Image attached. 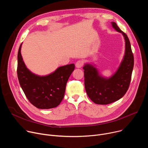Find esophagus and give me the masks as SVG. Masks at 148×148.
<instances>
[{"instance_id":"34e87169","label":"esophagus","mask_w":148,"mask_h":148,"mask_svg":"<svg viewBox=\"0 0 148 148\" xmlns=\"http://www.w3.org/2000/svg\"><path fill=\"white\" fill-rule=\"evenodd\" d=\"M83 64H84V62L82 60H78L75 63V67L77 68H81L83 66Z\"/></svg>"}]
</instances>
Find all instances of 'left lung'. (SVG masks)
<instances>
[{
	"label": "left lung",
	"instance_id": "1",
	"mask_svg": "<svg viewBox=\"0 0 148 148\" xmlns=\"http://www.w3.org/2000/svg\"><path fill=\"white\" fill-rule=\"evenodd\" d=\"M112 27L121 33L125 41V52L123 58L116 73L110 78L100 75L92 65L86 64L83 67L84 84L88 97L95 103L107 105L121 98L128 91L131 80L134 65V58L130 40L115 22Z\"/></svg>",
	"mask_w": 148,
	"mask_h": 148
}]
</instances>
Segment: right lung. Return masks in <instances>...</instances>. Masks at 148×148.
Segmentation results:
<instances>
[{
	"mask_svg": "<svg viewBox=\"0 0 148 148\" xmlns=\"http://www.w3.org/2000/svg\"><path fill=\"white\" fill-rule=\"evenodd\" d=\"M20 45L17 54V73L20 85L32 104L39 109L57 107L64 98L67 81L75 69L74 64L58 67L46 76L32 73L26 66L21 55Z\"/></svg>",
	"mask_w": 148,
	"mask_h": 148,
	"instance_id": "add662e5",
	"label": "right lung"
}]
</instances>
